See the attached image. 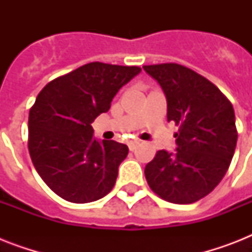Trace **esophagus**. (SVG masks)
I'll return each instance as SVG.
<instances>
[{"instance_id":"1","label":"esophagus","mask_w":252,"mask_h":252,"mask_svg":"<svg viewBox=\"0 0 252 252\" xmlns=\"http://www.w3.org/2000/svg\"><path fill=\"white\" fill-rule=\"evenodd\" d=\"M138 145H140V142L138 141H130L129 144H128V148H129V150H136L138 148Z\"/></svg>"}]
</instances>
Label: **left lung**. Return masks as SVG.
<instances>
[{
  "instance_id": "left-lung-1",
  "label": "left lung",
  "mask_w": 252,
  "mask_h": 252,
  "mask_svg": "<svg viewBox=\"0 0 252 252\" xmlns=\"http://www.w3.org/2000/svg\"><path fill=\"white\" fill-rule=\"evenodd\" d=\"M144 69L165 93L167 122L179 126L176 152H157L146 165L145 178L168 203H195L215 189L230 166L238 137L233 104L187 66L166 63Z\"/></svg>"
}]
</instances>
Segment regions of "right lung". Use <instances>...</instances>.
I'll list each match as a JSON object with an SVG mask.
<instances>
[{"instance_id":"obj_1","label":"right lung","mask_w":252,"mask_h":252,"mask_svg":"<svg viewBox=\"0 0 252 252\" xmlns=\"http://www.w3.org/2000/svg\"><path fill=\"white\" fill-rule=\"evenodd\" d=\"M138 66L89 63L43 87L29 115V152L37 174L56 195L77 204L102 199L114 188L128 146L99 142L91 123L110 110Z\"/></svg>"}]
</instances>
